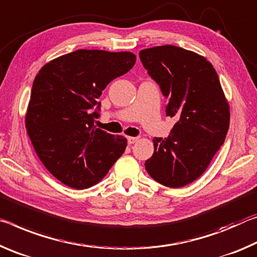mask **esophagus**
Returning <instances> with one entry per match:
<instances>
[{
	"instance_id": "34e87169",
	"label": "esophagus",
	"mask_w": 257,
	"mask_h": 257,
	"mask_svg": "<svg viewBox=\"0 0 257 257\" xmlns=\"http://www.w3.org/2000/svg\"><path fill=\"white\" fill-rule=\"evenodd\" d=\"M138 140H139V138H136V137H127L128 145H133L134 142H137Z\"/></svg>"
}]
</instances>
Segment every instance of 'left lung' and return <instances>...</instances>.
Returning a JSON list of instances; mask_svg holds the SVG:
<instances>
[{"instance_id": "8db88e82", "label": "left lung", "mask_w": 257, "mask_h": 257, "mask_svg": "<svg viewBox=\"0 0 257 257\" xmlns=\"http://www.w3.org/2000/svg\"><path fill=\"white\" fill-rule=\"evenodd\" d=\"M141 62L168 99L166 116L176 117L168 138H155L148 174L168 188L193 182L225 140L230 108L220 79L205 57L174 45L141 50Z\"/></svg>"}]
</instances>
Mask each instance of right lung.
Returning <instances> with one entry per match:
<instances>
[{
  "instance_id": "right-lung-1",
  "label": "right lung",
  "mask_w": 257,
  "mask_h": 257,
  "mask_svg": "<svg viewBox=\"0 0 257 257\" xmlns=\"http://www.w3.org/2000/svg\"><path fill=\"white\" fill-rule=\"evenodd\" d=\"M136 60L132 52L83 49L53 59L36 75L25 117L27 134L46 170L66 186H94L125 151L126 138L96 128L94 119L102 91Z\"/></svg>"
}]
</instances>
